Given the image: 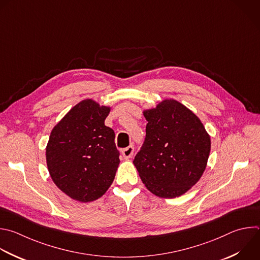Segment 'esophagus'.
I'll list each match as a JSON object with an SVG mask.
<instances>
[{
  "label": "esophagus",
  "instance_id": "esophagus-1",
  "mask_svg": "<svg viewBox=\"0 0 260 260\" xmlns=\"http://www.w3.org/2000/svg\"><path fill=\"white\" fill-rule=\"evenodd\" d=\"M134 150H135V149H134L133 146H128V147L124 148V149L121 151V154H122V156H123L125 159H128V158H131V157L133 156Z\"/></svg>",
  "mask_w": 260,
  "mask_h": 260
}]
</instances>
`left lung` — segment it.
Returning a JSON list of instances; mask_svg holds the SVG:
<instances>
[{"label": "left lung", "mask_w": 260, "mask_h": 260, "mask_svg": "<svg viewBox=\"0 0 260 260\" xmlns=\"http://www.w3.org/2000/svg\"><path fill=\"white\" fill-rule=\"evenodd\" d=\"M146 138L134 164L146 188L160 198H176L202 177L210 137L201 120L182 103L166 99L144 110Z\"/></svg>", "instance_id": "obj_1"}]
</instances>
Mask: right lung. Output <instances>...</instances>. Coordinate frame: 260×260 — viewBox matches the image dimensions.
Segmentation results:
<instances>
[{
  "label": "right lung",
  "mask_w": 260,
  "mask_h": 260,
  "mask_svg": "<svg viewBox=\"0 0 260 260\" xmlns=\"http://www.w3.org/2000/svg\"><path fill=\"white\" fill-rule=\"evenodd\" d=\"M110 107L85 99L54 126L46 148L55 185L70 198L91 202L111 186L119 160L115 134L105 125Z\"/></svg>",
  "instance_id": "1"
}]
</instances>
